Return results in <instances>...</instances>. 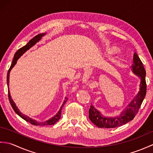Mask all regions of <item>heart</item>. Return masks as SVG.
<instances>
[{
  "label": "heart",
  "mask_w": 153,
  "mask_h": 153,
  "mask_svg": "<svg viewBox=\"0 0 153 153\" xmlns=\"http://www.w3.org/2000/svg\"><path fill=\"white\" fill-rule=\"evenodd\" d=\"M117 51V49L115 47H110L108 48V52H110V53H116V52Z\"/></svg>",
  "instance_id": "obj_1"
}]
</instances>
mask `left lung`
I'll list each match as a JSON object with an SVG mask.
<instances>
[{
	"label": "left lung",
	"mask_w": 153,
	"mask_h": 153,
	"mask_svg": "<svg viewBox=\"0 0 153 153\" xmlns=\"http://www.w3.org/2000/svg\"><path fill=\"white\" fill-rule=\"evenodd\" d=\"M132 70L133 72L137 74L141 78L140 89L137 95L121 114L114 118L103 116L92 105H91L89 110V118L91 121L99 128H114L123 126L130 122L137 114L147 93V84L145 80L146 71L141 60L136 53L134 54V64L132 65Z\"/></svg>",
	"instance_id": "1"
}]
</instances>
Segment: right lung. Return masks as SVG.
<instances>
[{"mask_svg":"<svg viewBox=\"0 0 153 153\" xmlns=\"http://www.w3.org/2000/svg\"><path fill=\"white\" fill-rule=\"evenodd\" d=\"M44 35H45L44 33H41V34H39V35H36V36H35L33 39H31L30 41H29L28 43L26 45H25L24 47L20 48H19V49H18L17 51H16V53L14 54V59H13V61H12V62L11 66H10V67L9 70L8 71V73H7V85H8V99H9L10 103V105H11V106L12 107L13 110H14V111H15V112L18 115H19V116H20L22 118L25 120V121H27V122H30V123H31L32 125H34V126H41L54 125L55 123L57 122L58 120L60 119L62 108V107L64 106V104L66 103V102L67 101L68 98H66V99H65V100L64 101L62 105L60 110H59V111H58V112L56 114V115H55L54 116H53V118H51V119L47 120V121H46V122H39L36 121V120L31 119V118H30V117H28L27 116H25L24 114H23L22 113H21L20 112H19V109L17 108V106H16V104L14 103V101H13V100L11 98L10 93V91H9V74H10V70H12V68L14 66V65L16 64V62H17V60H18V58L20 57L22 55L24 54V53H25V52H26L28 49H30V48L31 47H33L35 43H37V42L41 39V37H43V36H44Z\"/></svg>","mask_w":153,"mask_h":153,"instance_id":"obj_1","label":"right lung"}]
</instances>
